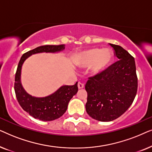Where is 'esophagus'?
<instances>
[{
    "label": "esophagus",
    "instance_id": "esophagus-1",
    "mask_svg": "<svg viewBox=\"0 0 152 152\" xmlns=\"http://www.w3.org/2000/svg\"><path fill=\"white\" fill-rule=\"evenodd\" d=\"M77 86H78V88H80V89H81V88H84V84H83V83H82V82H78Z\"/></svg>",
    "mask_w": 152,
    "mask_h": 152
}]
</instances>
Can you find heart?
Returning <instances> with one entry per match:
<instances>
[{"label": "heart", "mask_w": 152, "mask_h": 152, "mask_svg": "<svg viewBox=\"0 0 152 152\" xmlns=\"http://www.w3.org/2000/svg\"><path fill=\"white\" fill-rule=\"evenodd\" d=\"M113 59V53L109 48H91L83 52L77 64L82 67L91 66V71L98 74L111 65Z\"/></svg>", "instance_id": "b5f03b06"}]
</instances>
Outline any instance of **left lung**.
<instances>
[{
    "label": "left lung",
    "instance_id": "obj_1",
    "mask_svg": "<svg viewBox=\"0 0 152 152\" xmlns=\"http://www.w3.org/2000/svg\"><path fill=\"white\" fill-rule=\"evenodd\" d=\"M109 44L118 61L89 77L85 86L87 113L101 122L121 116L132 105L138 89L134 58L120 45Z\"/></svg>",
    "mask_w": 152,
    "mask_h": 152
}]
</instances>
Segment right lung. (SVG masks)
<instances>
[{"instance_id": "right-lung-1", "label": "right lung", "mask_w": 152, "mask_h": 152, "mask_svg": "<svg viewBox=\"0 0 152 152\" xmlns=\"http://www.w3.org/2000/svg\"><path fill=\"white\" fill-rule=\"evenodd\" d=\"M65 49V45H46L37 47L23 55L18 62L15 75L14 91L22 109L33 118L42 121H52L64 115L72 97L77 93V82L72 86H62L53 94L37 97L28 94L20 82L21 68L24 61L32 55L41 53H58Z\"/></svg>"}]
</instances>
